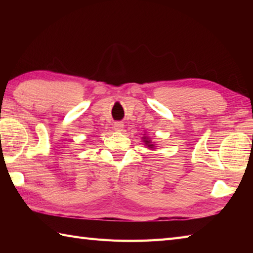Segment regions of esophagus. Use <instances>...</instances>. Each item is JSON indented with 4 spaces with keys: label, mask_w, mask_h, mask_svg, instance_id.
Here are the masks:
<instances>
[{
    "label": "esophagus",
    "mask_w": 253,
    "mask_h": 253,
    "mask_svg": "<svg viewBox=\"0 0 253 253\" xmlns=\"http://www.w3.org/2000/svg\"><path fill=\"white\" fill-rule=\"evenodd\" d=\"M123 128H124V124L122 122H116L114 124V129L116 131H122Z\"/></svg>",
    "instance_id": "obj_1"
}]
</instances>
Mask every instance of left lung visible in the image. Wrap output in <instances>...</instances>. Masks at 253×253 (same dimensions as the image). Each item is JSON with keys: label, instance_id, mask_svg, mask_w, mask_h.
<instances>
[{"label": "left lung", "instance_id": "left-lung-1", "mask_svg": "<svg viewBox=\"0 0 253 253\" xmlns=\"http://www.w3.org/2000/svg\"><path fill=\"white\" fill-rule=\"evenodd\" d=\"M142 141L144 142V144H146V146H148L150 149H153L154 148V143H152L151 142V140H150L149 139V137H142Z\"/></svg>", "mask_w": 253, "mask_h": 253}]
</instances>
